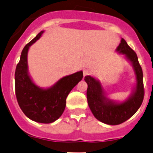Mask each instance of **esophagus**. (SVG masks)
Returning <instances> with one entry per match:
<instances>
[{"label":"esophagus","instance_id":"esophagus-1","mask_svg":"<svg viewBox=\"0 0 153 153\" xmlns=\"http://www.w3.org/2000/svg\"><path fill=\"white\" fill-rule=\"evenodd\" d=\"M89 73H90V71L88 70V69H84V70H83V77L89 75Z\"/></svg>","mask_w":153,"mask_h":153}]
</instances>
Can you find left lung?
I'll list each match as a JSON object with an SVG mask.
<instances>
[{"label": "left lung", "mask_w": 153, "mask_h": 153, "mask_svg": "<svg viewBox=\"0 0 153 153\" xmlns=\"http://www.w3.org/2000/svg\"><path fill=\"white\" fill-rule=\"evenodd\" d=\"M115 51L123 55L131 64L136 76V83L127 99L123 101L111 99L99 80L91 75L84 78L88 85L86 97L91 113L101 123L110 125H120L134 115L142 103L144 94L143 72L136 53L123 38Z\"/></svg>", "instance_id": "8db88e82"}]
</instances>
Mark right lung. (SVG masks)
<instances>
[{"label": "right lung", "mask_w": 153, "mask_h": 153, "mask_svg": "<svg viewBox=\"0 0 153 153\" xmlns=\"http://www.w3.org/2000/svg\"><path fill=\"white\" fill-rule=\"evenodd\" d=\"M44 30L38 33L22 50L14 75L15 92L19 105L30 120L39 123H52L63 114L69 93L83 78L78 71L60 78L53 86H37L28 72V53L33 43L41 37Z\"/></svg>", "instance_id": "obj_1"}]
</instances>
